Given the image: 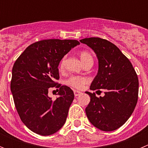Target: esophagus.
<instances>
[{
  "label": "esophagus",
  "mask_w": 148,
  "mask_h": 148,
  "mask_svg": "<svg viewBox=\"0 0 148 148\" xmlns=\"http://www.w3.org/2000/svg\"><path fill=\"white\" fill-rule=\"evenodd\" d=\"M82 93V92L78 91V90H74V95H75V96H78V95H81Z\"/></svg>",
  "instance_id": "esophagus-1"
}]
</instances>
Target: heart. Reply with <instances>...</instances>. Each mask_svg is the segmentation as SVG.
Listing matches in <instances>:
<instances>
[{
    "label": "heart",
    "instance_id": "b5f03b06",
    "mask_svg": "<svg viewBox=\"0 0 148 148\" xmlns=\"http://www.w3.org/2000/svg\"><path fill=\"white\" fill-rule=\"evenodd\" d=\"M80 58L82 60V63L85 62L87 60L92 58V56L89 53L86 51H83L80 53ZM65 66V57L61 59V62L59 64V69L61 70H64ZM88 82V79L85 77L83 76H78V75H73V76L70 77L66 80V84L67 85L73 87L75 89H82L83 88L84 86Z\"/></svg>",
    "mask_w": 148,
    "mask_h": 148
}]
</instances>
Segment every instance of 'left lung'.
<instances>
[{
  "label": "left lung",
  "instance_id": "left-lung-1",
  "mask_svg": "<svg viewBox=\"0 0 148 148\" xmlns=\"http://www.w3.org/2000/svg\"><path fill=\"white\" fill-rule=\"evenodd\" d=\"M96 54L99 70L91 90L104 89L103 97L85 92L90 101L85 109L89 121L103 131H113L130 117L138 101V79L133 65L113 43L100 38L80 40Z\"/></svg>",
  "mask_w": 148,
  "mask_h": 148
}]
</instances>
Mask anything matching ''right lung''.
Returning <instances> with one entry per match:
<instances>
[{
	"label": "right lung",
	"mask_w": 148,
	"mask_h": 148,
	"mask_svg": "<svg viewBox=\"0 0 148 148\" xmlns=\"http://www.w3.org/2000/svg\"><path fill=\"white\" fill-rule=\"evenodd\" d=\"M80 44L76 40L48 39L31 44L13 65L10 84L14 102L23 123L30 130L49 136L61 129L74 99L73 91L58 84V65L71 49ZM60 88L55 101L49 88Z\"/></svg>",
	"instance_id": "1"
}]
</instances>
